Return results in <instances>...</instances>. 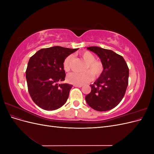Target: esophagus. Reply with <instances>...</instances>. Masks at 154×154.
Wrapping results in <instances>:
<instances>
[{
    "instance_id": "34e87169",
    "label": "esophagus",
    "mask_w": 154,
    "mask_h": 154,
    "mask_svg": "<svg viewBox=\"0 0 154 154\" xmlns=\"http://www.w3.org/2000/svg\"><path fill=\"white\" fill-rule=\"evenodd\" d=\"M74 86L75 87H82V85H74Z\"/></svg>"
}]
</instances>
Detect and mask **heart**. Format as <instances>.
<instances>
[{"instance_id":"heart-1","label":"heart","mask_w":154,"mask_h":154,"mask_svg":"<svg viewBox=\"0 0 154 154\" xmlns=\"http://www.w3.org/2000/svg\"><path fill=\"white\" fill-rule=\"evenodd\" d=\"M80 55L86 63L84 68L85 72L82 73L72 72L68 74L67 77L68 82L74 85L85 84L92 80V76L94 78L99 77L103 71V63L98 60H96L95 56L92 53L89 51H85L81 53ZM71 56H68L63 62V69L67 72L69 71L71 69Z\"/></svg>"}]
</instances>
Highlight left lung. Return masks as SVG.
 Instances as JSON below:
<instances>
[{
    "label": "left lung",
    "mask_w": 154,
    "mask_h": 154,
    "mask_svg": "<svg viewBox=\"0 0 154 154\" xmlns=\"http://www.w3.org/2000/svg\"><path fill=\"white\" fill-rule=\"evenodd\" d=\"M98 56L103 71L91 85V92L85 96L87 104L97 111H107L117 106L125 96L128 83L129 69L122 56L96 46L87 48Z\"/></svg>",
    "instance_id": "left-lung-1"
}]
</instances>
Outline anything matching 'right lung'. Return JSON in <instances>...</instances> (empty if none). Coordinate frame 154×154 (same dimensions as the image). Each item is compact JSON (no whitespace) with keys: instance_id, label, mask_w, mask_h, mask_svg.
Returning a JSON list of instances; mask_svg holds the SVG:
<instances>
[{"instance_id":"obj_1","label":"right lung","mask_w":154,"mask_h":154,"mask_svg":"<svg viewBox=\"0 0 154 154\" xmlns=\"http://www.w3.org/2000/svg\"><path fill=\"white\" fill-rule=\"evenodd\" d=\"M77 50L54 46L42 49L30 58L26 71L27 88L41 109L54 110L66 103L72 85L58 83L66 78L65 59Z\"/></svg>"}]
</instances>
